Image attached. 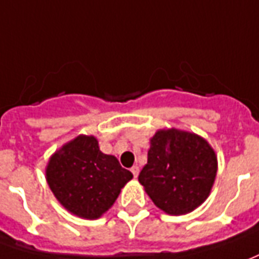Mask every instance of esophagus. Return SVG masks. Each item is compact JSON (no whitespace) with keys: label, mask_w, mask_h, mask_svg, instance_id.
<instances>
[{"label":"esophagus","mask_w":259,"mask_h":259,"mask_svg":"<svg viewBox=\"0 0 259 259\" xmlns=\"http://www.w3.org/2000/svg\"><path fill=\"white\" fill-rule=\"evenodd\" d=\"M130 171H132V174H133V177H135V178H137V175H139V172H140V168L137 167V165H133Z\"/></svg>","instance_id":"esophagus-1"}]
</instances>
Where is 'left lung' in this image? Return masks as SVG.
<instances>
[{"label": "left lung", "mask_w": 259, "mask_h": 259, "mask_svg": "<svg viewBox=\"0 0 259 259\" xmlns=\"http://www.w3.org/2000/svg\"><path fill=\"white\" fill-rule=\"evenodd\" d=\"M218 155L202 136L171 127L150 139L139 182L154 205L171 216L191 213L210 195Z\"/></svg>", "instance_id": "obj_1"}]
</instances>
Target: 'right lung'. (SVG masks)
<instances>
[{
    "label": "right lung",
    "mask_w": 259,
    "mask_h": 259,
    "mask_svg": "<svg viewBox=\"0 0 259 259\" xmlns=\"http://www.w3.org/2000/svg\"><path fill=\"white\" fill-rule=\"evenodd\" d=\"M133 174L122 168L115 155L99 150L98 139L78 135L49 158L46 181L67 211L95 220L109 210Z\"/></svg>",
    "instance_id": "right-lung-1"
}]
</instances>
